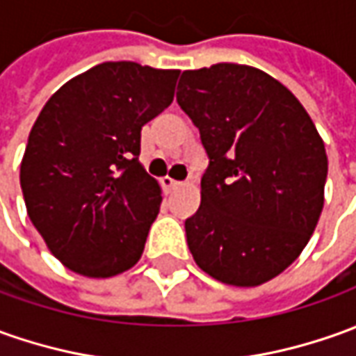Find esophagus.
<instances>
[{"label": "esophagus", "mask_w": 356, "mask_h": 356, "mask_svg": "<svg viewBox=\"0 0 356 356\" xmlns=\"http://www.w3.org/2000/svg\"><path fill=\"white\" fill-rule=\"evenodd\" d=\"M181 183L179 181H175V179H171V177H163L161 179V187L165 188L168 193H171V191H175V188L179 187Z\"/></svg>", "instance_id": "1"}]
</instances>
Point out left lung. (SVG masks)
<instances>
[{
	"label": "left lung",
	"instance_id": "8db88e82",
	"mask_svg": "<svg viewBox=\"0 0 356 356\" xmlns=\"http://www.w3.org/2000/svg\"><path fill=\"white\" fill-rule=\"evenodd\" d=\"M177 103L209 156L200 207L185 220L193 259L226 284L267 282L298 257L320 220V134L286 87L251 66L187 70Z\"/></svg>",
	"mask_w": 356,
	"mask_h": 356
}]
</instances>
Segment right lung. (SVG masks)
Returning <instances> with one entry per match:
<instances>
[{"mask_svg":"<svg viewBox=\"0 0 356 356\" xmlns=\"http://www.w3.org/2000/svg\"><path fill=\"white\" fill-rule=\"evenodd\" d=\"M179 70L105 62L46 101L29 134L21 188L52 255L83 277L136 265L161 204L140 132L173 101Z\"/></svg>","mask_w":356,"mask_h":356,"instance_id":"obj_1","label":"right lung"}]
</instances>
